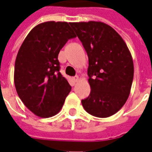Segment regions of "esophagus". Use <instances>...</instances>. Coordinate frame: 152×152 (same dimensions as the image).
<instances>
[{
  "instance_id": "esophagus-1",
  "label": "esophagus",
  "mask_w": 152,
  "mask_h": 152,
  "mask_svg": "<svg viewBox=\"0 0 152 152\" xmlns=\"http://www.w3.org/2000/svg\"><path fill=\"white\" fill-rule=\"evenodd\" d=\"M78 80H79V76H74V77H73V80H74L75 82H76V81H77Z\"/></svg>"
}]
</instances>
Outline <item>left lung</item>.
Returning <instances> with one entry per match:
<instances>
[{
  "label": "left lung",
  "mask_w": 152,
  "mask_h": 152,
  "mask_svg": "<svg viewBox=\"0 0 152 152\" xmlns=\"http://www.w3.org/2000/svg\"><path fill=\"white\" fill-rule=\"evenodd\" d=\"M70 25L89 58L90 94L81 100L83 107L100 118L115 114L124 105L134 79L130 51L117 31L102 22H79Z\"/></svg>",
  "instance_id": "obj_1"
}]
</instances>
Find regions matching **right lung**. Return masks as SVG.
Wrapping results in <instances>:
<instances>
[{
	"mask_svg": "<svg viewBox=\"0 0 152 152\" xmlns=\"http://www.w3.org/2000/svg\"><path fill=\"white\" fill-rule=\"evenodd\" d=\"M66 22H45L31 30L19 48L14 80L22 102L32 113L49 118L60 112L72 89L61 73L58 56L76 37Z\"/></svg>",
	"mask_w": 152,
	"mask_h": 152,
	"instance_id": "add662e5",
	"label": "right lung"
}]
</instances>
